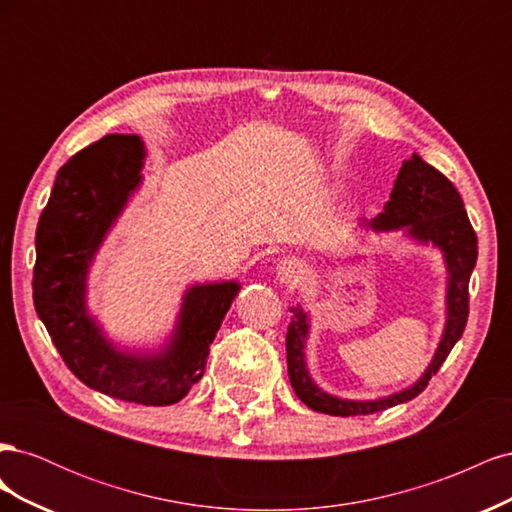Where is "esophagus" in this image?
I'll return each mask as SVG.
<instances>
[{
  "instance_id": "esophagus-1",
  "label": "esophagus",
  "mask_w": 512,
  "mask_h": 512,
  "mask_svg": "<svg viewBox=\"0 0 512 512\" xmlns=\"http://www.w3.org/2000/svg\"><path fill=\"white\" fill-rule=\"evenodd\" d=\"M305 265L299 258H284L280 260V265H277V280L286 286H294L299 284L303 277H305Z\"/></svg>"
}]
</instances>
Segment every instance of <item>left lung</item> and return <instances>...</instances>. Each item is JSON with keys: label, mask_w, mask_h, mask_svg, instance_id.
Returning a JSON list of instances; mask_svg holds the SVG:
<instances>
[{"label": "left lung", "mask_w": 512, "mask_h": 512, "mask_svg": "<svg viewBox=\"0 0 512 512\" xmlns=\"http://www.w3.org/2000/svg\"><path fill=\"white\" fill-rule=\"evenodd\" d=\"M359 228L371 232H404L418 245H433L442 252L446 267V322L433 359L416 382L397 393L378 399H344L322 391L307 369L305 344L309 337V314L301 305L290 307L292 318L286 333L288 376L297 397L307 408L333 416L374 414L397 404H406L425 391L433 374L459 342L468 322V284L476 267V232L463 209L455 185L418 153L401 164L389 203L374 220H359Z\"/></svg>", "instance_id": "left-lung-1"}]
</instances>
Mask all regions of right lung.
<instances>
[{
    "label": "right lung",
    "mask_w": 512,
    "mask_h": 512,
    "mask_svg": "<svg viewBox=\"0 0 512 512\" xmlns=\"http://www.w3.org/2000/svg\"><path fill=\"white\" fill-rule=\"evenodd\" d=\"M145 145L108 134L59 168L36 230L34 305L61 359L89 389L143 406H170L203 378L209 346L237 282L183 292L173 333L158 350L117 348L87 307V277L119 215L143 183Z\"/></svg>",
    "instance_id": "add662e5"
}]
</instances>
